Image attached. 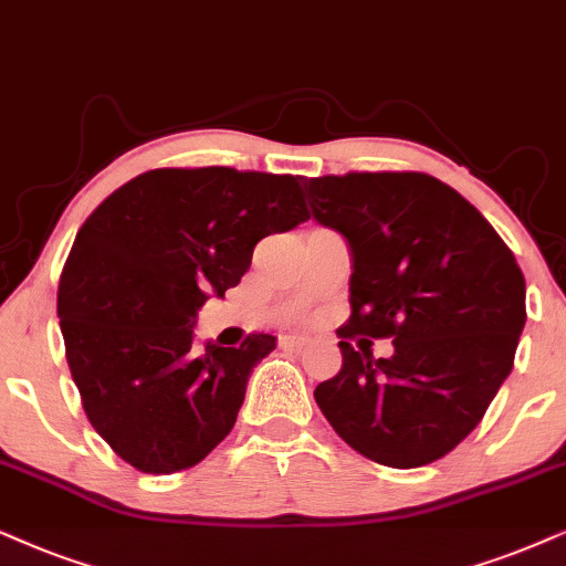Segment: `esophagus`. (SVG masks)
<instances>
[{"label": "esophagus", "instance_id": "34e87169", "mask_svg": "<svg viewBox=\"0 0 566 566\" xmlns=\"http://www.w3.org/2000/svg\"><path fill=\"white\" fill-rule=\"evenodd\" d=\"M282 345L284 347H292V349H300V347L307 345V339H305V336H284Z\"/></svg>", "mask_w": 566, "mask_h": 566}]
</instances>
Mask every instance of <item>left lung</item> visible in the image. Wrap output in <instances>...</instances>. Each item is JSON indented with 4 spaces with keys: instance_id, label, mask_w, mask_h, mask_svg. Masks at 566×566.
<instances>
[{
    "instance_id": "obj_1",
    "label": "left lung",
    "mask_w": 566,
    "mask_h": 566,
    "mask_svg": "<svg viewBox=\"0 0 566 566\" xmlns=\"http://www.w3.org/2000/svg\"><path fill=\"white\" fill-rule=\"evenodd\" d=\"M305 190L313 217L353 253L342 370L313 391L321 412L386 468L441 460L514 366L527 318L514 253L470 200L423 171L326 175ZM366 335L391 338L396 355L376 361Z\"/></svg>"
}]
</instances>
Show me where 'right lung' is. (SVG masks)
<instances>
[{
  "mask_svg": "<svg viewBox=\"0 0 566 566\" xmlns=\"http://www.w3.org/2000/svg\"><path fill=\"white\" fill-rule=\"evenodd\" d=\"M307 217L292 175L171 167L133 177L85 219L56 316L83 410L114 454L169 475L224 441L276 339L198 349V307L238 287L255 242Z\"/></svg>",
  "mask_w": 566,
  "mask_h": 566,
  "instance_id": "obj_1",
  "label": "right lung"
}]
</instances>
